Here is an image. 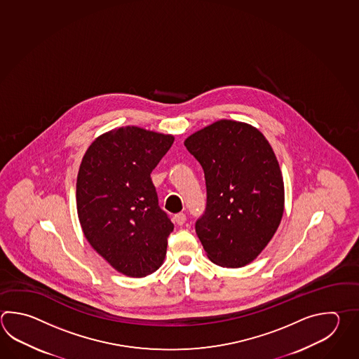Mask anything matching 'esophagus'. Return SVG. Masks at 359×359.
I'll return each instance as SVG.
<instances>
[{
	"instance_id": "1",
	"label": "esophagus",
	"mask_w": 359,
	"mask_h": 359,
	"mask_svg": "<svg viewBox=\"0 0 359 359\" xmlns=\"http://www.w3.org/2000/svg\"><path fill=\"white\" fill-rule=\"evenodd\" d=\"M174 221H175L177 225H184L185 224V221H187V216H185V213H176L175 216H174Z\"/></svg>"
}]
</instances>
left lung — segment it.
<instances>
[{
  "instance_id": "1",
  "label": "left lung",
  "mask_w": 359,
  "mask_h": 359,
  "mask_svg": "<svg viewBox=\"0 0 359 359\" xmlns=\"http://www.w3.org/2000/svg\"><path fill=\"white\" fill-rule=\"evenodd\" d=\"M184 146L205 171L207 205L196 233L213 264L243 267L270 243L284 213V180L269 140L257 128L219 120Z\"/></svg>"
}]
</instances>
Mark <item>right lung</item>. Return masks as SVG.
I'll return each instance as SVG.
<instances>
[{
    "instance_id": "obj_1",
    "label": "right lung",
    "mask_w": 359,
    "mask_h": 359,
    "mask_svg": "<svg viewBox=\"0 0 359 359\" xmlns=\"http://www.w3.org/2000/svg\"><path fill=\"white\" fill-rule=\"evenodd\" d=\"M174 135L123 126L97 137L83 156L76 210L89 244L115 270L143 278L166 256L174 224L158 205L151 172Z\"/></svg>"
}]
</instances>
